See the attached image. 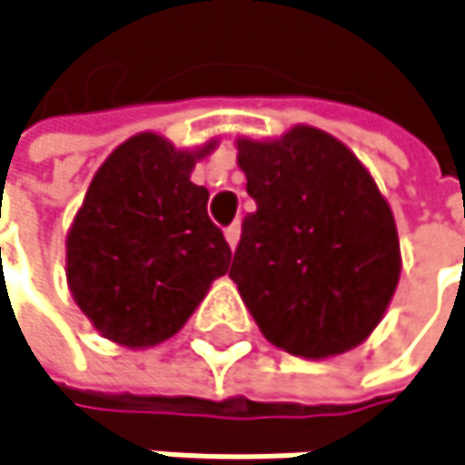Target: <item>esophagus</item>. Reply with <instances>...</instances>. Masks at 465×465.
<instances>
[{"label":"esophagus","instance_id":"obj_1","mask_svg":"<svg viewBox=\"0 0 465 465\" xmlns=\"http://www.w3.org/2000/svg\"><path fill=\"white\" fill-rule=\"evenodd\" d=\"M224 238H227L230 249L235 252V246H238V241H241V224H230V227L224 230Z\"/></svg>","mask_w":465,"mask_h":465}]
</instances>
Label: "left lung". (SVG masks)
<instances>
[{
	"label": "left lung",
	"mask_w": 465,
	"mask_h": 465,
	"mask_svg": "<svg viewBox=\"0 0 465 465\" xmlns=\"http://www.w3.org/2000/svg\"><path fill=\"white\" fill-rule=\"evenodd\" d=\"M235 146L257 211L243 219L230 278L260 331L302 359L361 345L401 272L393 211L372 173L313 125Z\"/></svg>",
	"instance_id": "obj_1"
}]
</instances>
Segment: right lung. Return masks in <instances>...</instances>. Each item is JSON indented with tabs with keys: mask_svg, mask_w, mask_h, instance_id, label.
<instances>
[{
	"mask_svg": "<svg viewBox=\"0 0 465 465\" xmlns=\"http://www.w3.org/2000/svg\"><path fill=\"white\" fill-rule=\"evenodd\" d=\"M216 144L176 149L146 131L95 171L66 232V283L106 340L134 351L165 342L230 270L208 190L190 182Z\"/></svg>",
	"mask_w": 465,
	"mask_h": 465,
	"instance_id": "obj_1",
	"label": "right lung"
}]
</instances>
